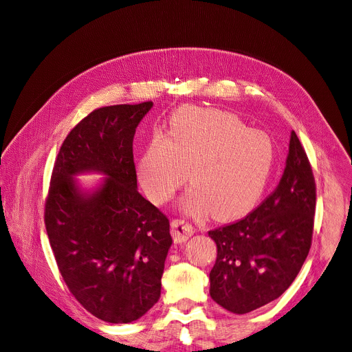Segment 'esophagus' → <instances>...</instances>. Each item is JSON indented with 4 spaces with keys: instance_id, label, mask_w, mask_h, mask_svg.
<instances>
[{
    "instance_id": "1",
    "label": "esophagus",
    "mask_w": 352,
    "mask_h": 352,
    "mask_svg": "<svg viewBox=\"0 0 352 352\" xmlns=\"http://www.w3.org/2000/svg\"><path fill=\"white\" fill-rule=\"evenodd\" d=\"M195 233L194 226L184 219L172 220V236L176 242H185L189 236Z\"/></svg>"
}]
</instances>
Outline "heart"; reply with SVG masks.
<instances>
[{"instance_id":"obj_1","label":"heart","mask_w":352,"mask_h":352,"mask_svg":"<svg viewBox=\"0 0 352 352\" xmlns=\"http://www.w3.org/2000/svg\"><path fill=\"white\" fill-rule=\"evenodd\" d=\"M272 136L248 129L236 116L219 110L185 109L170 120L167 136L157 133L138 164L148 198L168 201L188 180L185 208L219 220L251 210L273 172Z\"/></svg>"}]
</instances>
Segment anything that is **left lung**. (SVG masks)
Returning <instances> with one entry per match:
<instances>
[{
  "instance_id": "1",
  "label": "left lung",
  "mask_w": 352,
  "mask_h": 352,
  "mask_svg": "<svg viewBox=\"0 0 352 352\" xmlns=\"http://www.w3.org/2000/svg\"><path fill=\"white\" fill-rule=\"evenodd\" d=\"M316 182L304 146L292 131L279 185L247 217L208 232L217 245L210 295L245 314L279 298L300 273L311 247Z\"/></svg>"
}]
</instances>
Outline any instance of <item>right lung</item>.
Returning a JSON list of instances; mask_svg holds the SVG:
<instances>
[{"label":"right lung","mask_w":352,"mask_h":352,"mask_svg":"<svg viewBox=\"0 0 352 352\" xmlns=\"http://www.w3.org/2000/svg\"><path fill=\"white\" fill-rule=\"evenodd\" d=\"M153 102L94 110L73 127L52 168L45 228L69 291L92 316L131 323L158 301L172 235L168 219L138 192L133 136ZM106 177L92 191L74 179Z\"/></svg>","instance_id":"add662e5"}]
</instances>
